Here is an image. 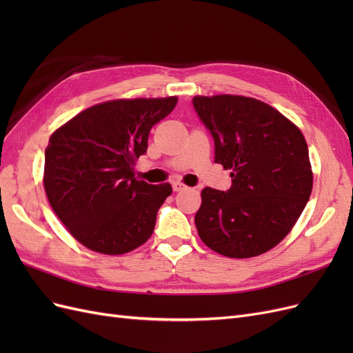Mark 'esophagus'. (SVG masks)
I'll use <instances>...</instances> for the list:
<instances>
[{
    "label": "esophagus",
    "mask_w": 353,
    "mask_h": 353,
    "mask_svg": "<svg viewBox=\"0 0 353 353\" xmlns=\"http://www.w3.org/2000/svg\"><path fill=\"white\" fill-rule=\"evenodd\" d=\"M172 188H174V191H183V190L187 188V185L183 184V183H179V181H176V183L172 184Z\"/></svg>",
    "instance_id": "obj_1"
}]
</instances>
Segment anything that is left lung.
<instances>
[{
    "instance_id": "obj_1",
    "label": "left lung",
    "mask_w": 353,
    "mask_h": 353,
    "mask_svg": "<svg viewBox=\"0 0 353 353\" xmlns=\"http://www.w3.org/2000/svg\"><path fill=\"white\" fill-rule=\"evenodd\" d=\"M193 104L215 141V163L232 178L228 191L201 190L194 218L201 241L237 259L271 250L292 231L312 191L302 131L252 97L196 95Z\"/></svg>"
}]
</instances>
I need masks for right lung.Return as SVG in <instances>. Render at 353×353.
I'll return each mask as SVG.
<instances>
[{"instance_id":"1","label":"right lung","mask_w":353,"mask_h":353,"mask_svg":"<svg viewBox=\"0 0 353 353\" xmlns=\"http://www.w3.org/2000/svg\"><path fill=\"white\" fill-rule=\"evenodd\" d=\"M178 99H121L95 104L51 134L44 188L70 236L103 254H123L152 237L169 183L135 178L152 128Z\"/></svg>"}]
</instances>
